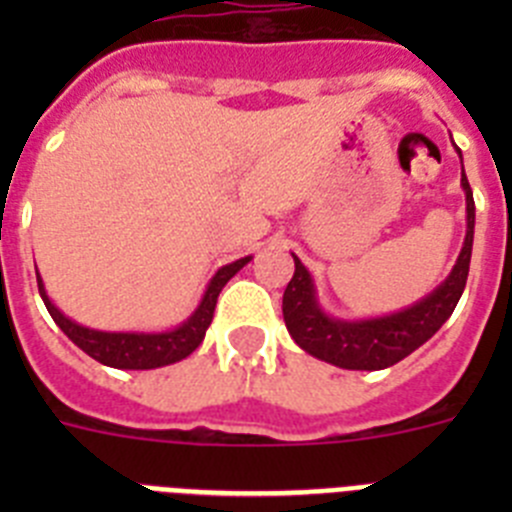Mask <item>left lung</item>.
I'll return each instance as SVG.
<instances>
[{
  "mask_svg": "<svg viewBox=\"0 0 512 512\" xmlns=\"http://www.w3.org/2000/svg\"><path fill=\"white\" fill-rule=\"evenodd\" d=\"M456 153L461 158L459 148ZM461 189L467 197V235H464L459 259L449 277L443 279L431 295H425L423 300L405 310L366 320L333 318L318 302L312 274L292 253L295 277L289 279L284 289L282 312L289 336L295 338L297 346L315 359L328 361L341 369H359V372L387 369L423 346L451 318L461 292L467 287L474 243V197L467 174H464V164H461Z\"/></svg>",
  "mask_w": 512,
  "mask_h": 512,
  "instance_id": "8db88e82",
  "label": "left lung"
}]
</instances>
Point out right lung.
Returning <instances> with one entry per match:
<instances>
[{"mask_svg":"<svg viewBox=\"0 0 512 512\" xmlns=\"http://www.w3.org/2000/svg\"><path fill=\"white\" fill-rule=\"evenodd\" d=\"M251 261V256L225 264L215 271V277L207 284L205 295H202L197 310L184 320L182 325H176L171 330H161V333H112V330H94L87 325H79L76 320L66 318L61 310L51 302L45 284L40 279L38 269V289L43 297L45 307L51 312V318L56 320L58 328L76 343V346L97 359L99 364L112 366V369H158V366H169L176 361L187 359L194 348L200 346L205 338L207 328L212 323V312H215L217 295L223 292L225 284Z\"/></svg>","mask_w":512,"mask_h":512,"instance_id":"add662e5","label":"right lung"}]
</instances>
